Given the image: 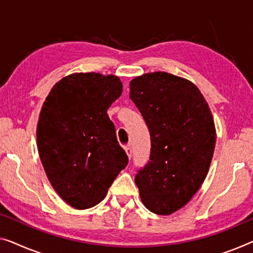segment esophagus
I'll return each mask as SVG.
<instances>
[{
  "mask_svg": "<svg viewBox=\"0 0 253 253\" xmlns=\"http://www.w3.org/2000/svg\"><path fill=\"white\" fill-rule=\"evenodd\" d=\"M125 151H126V153H127V156H128V158H131V154H133V150H131V148L129 145H127V146H125Z\"/></svg>",
  "mask_w": 253,
  "mask_h": 253,
  "instance_id": "1",
  "label": "esophagus"
}]
</instances>
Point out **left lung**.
<instances>
[{"label": "left lung", "mask_w": 253, "mask_h": 253, "mask_svg": "<svg viewBox=\"0 0 253 253\" xmlns=\"http://www.w3.org/2000/svg\"><path fill=\"white\" fill-rule=\"evenodd\" d=\"M129 97L148 125L150 160L135 183L151 212L179 210L206 179L216 145L208 103L193 83L157 71L135 77Z\"/></svg>", "instance_id": "obj_1"}]
</instances>
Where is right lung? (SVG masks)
Instances as JSON below:
<instances>
[{"instance_id":"right-lung-1","label":"right lung","mask_w":253,"mask_h":253,"mask_svg":"<svg viewBox=\"0 0 253 253\" xmlns=\"http://www.w3.org/2000/svg\"><path fill=\"white\" fill-rule=\"evenodd\" d=\"M122 92L114 75L71 74L52 87L41 110V161L56 193L75 209L102 201L128 164L107 114Z\"/></svg>"}]
</instances>
